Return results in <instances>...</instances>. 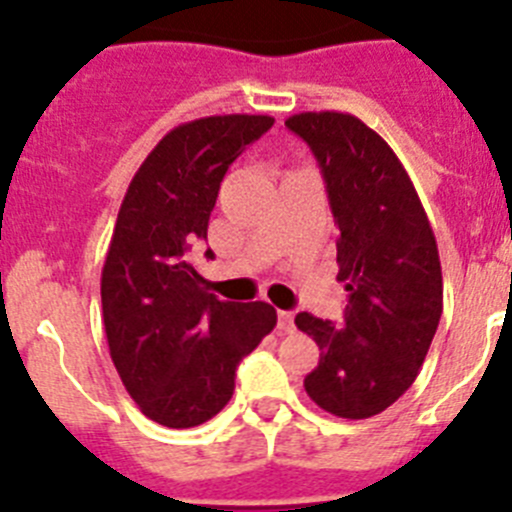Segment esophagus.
Listing matches in <instances>:
<instances>
[{"label":"esophagus","mask_w":512,"mask_h":512,"mask_svg":"<svg viewBox=\"0 0 512 512\" xmlns=\"http://www.w3.org/2000/svg\"><path fill=\"white\" fill-rule=\"evenodd\" d=\"M279 330H282V333H292V330H295V312L279 310Z\"/></svg>","instance_id":"34e87169"}]
</instances>
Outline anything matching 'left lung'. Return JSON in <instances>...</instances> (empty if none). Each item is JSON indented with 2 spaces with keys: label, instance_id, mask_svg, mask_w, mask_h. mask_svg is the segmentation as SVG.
Returning a JSON list of instances; mask_svg holds the SVG:
<instances>
[{
  "label": "left lung",
  "instance_id": "left-lung-1",
  "mask_svg": "<svg viewBox=\"0 0 512 512\" xmlns=\"http://www.w3.org/2000/svg\"><path fill=\"white\" fill-rule=\"evenodd\" d=\"M318 158L338 225L343 325L310 312L297 328L320 348L305 390L330 415L387 410L418 377L443 312L436 235L420 197L382 135L346 112H300L284 122Z\"/></svg>",
  "mask_w": 512,
  "mask_h": 512
}]
</instances>
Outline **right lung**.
<instances>
[{
	"label": "right lung",
	"mask_w": 512,
	"mask_h": 512,
	"mask_svg": "<svg viewBox=\"0 0 512 512\" xmlns=\"http://www.w3.org/2000/svg\"><path fill=\"white\" fill-rule=\"evenodd\" d=\"M271 125L269 115L184 122L148 153L117 212L102 269L104 333L128 395L166 428L220 413L235 366L277 325L269 302L217 300L187 256L207 241L228 166Z\"/></svg>",
	"instance_id": "right-lung-1"
}]
</instances>
